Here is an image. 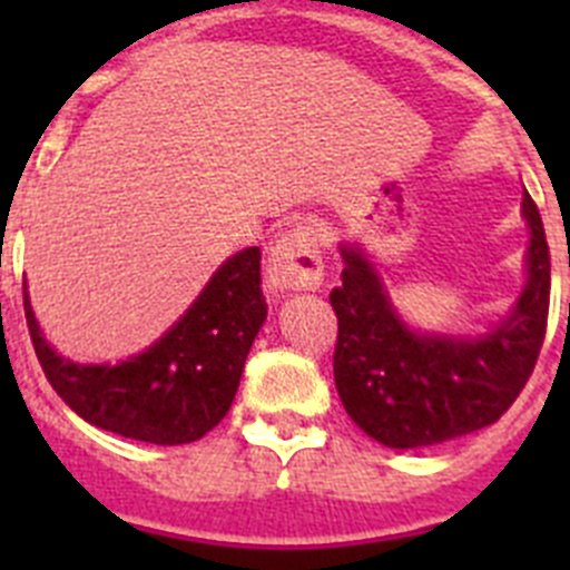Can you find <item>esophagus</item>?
<instances>
[{"mask_svg": "<svg viewBox=\"0 0 570 570\" xmlns=\"http://www.w3.org/2000/svg\"><path fill=\"white\" fill-rule=\"evenodd\" d=\"M268 279L276 291H314L322 285V239L308 223L294 225L274 242Z\"/></svg>", "mask_w": 570, "mask_h": 570, "instance_id": "1", "label": "esophagus"}]
</instances>
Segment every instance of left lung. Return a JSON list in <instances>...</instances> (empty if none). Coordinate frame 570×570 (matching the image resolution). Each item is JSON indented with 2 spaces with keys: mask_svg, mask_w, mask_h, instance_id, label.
Listing matches in <instances>:
<instances>
[{
  "mask_svg": "<svg viewBox=\"0 0 570 570\" xmlns=\"http://www.w3.org/2000/svg\"><path fill=\"white\" fill-rule=\"evenodd\" d=\"M531 230L528 282L511 314L482 336L416 334L400 320L374 265L342 245V285L331 291L340 334L334 382L347 416L387 448H425L493 425L531 376L548 325L551 254L542 216L522 196Z\"/></svg>",
  "mask_w": 570,
  "mask_h": 570,
  "instance_id": "8db88e82",
  "label": "left lung"
}]
</instances>
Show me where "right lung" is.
<instances>
[{
  "mask_svg": "<svg viewBox=\"0 0 570 570\" xmlns=\"http://www.w3.org/2000/svg\"><path fill=\"white\" fill-rule=\"evenodd\" d=\"M259 248L230 256L159 342L119 365H79L45 342L24 294V320L45 376L90 425L154 445L203 440L228 414L254 336L268 316Z\"/></svg>",
  "mask_w": 570,
  "mask_h": 570,
  "instance_id": "right-lung-1",
  "label": "right lung"
}]
</instances>
